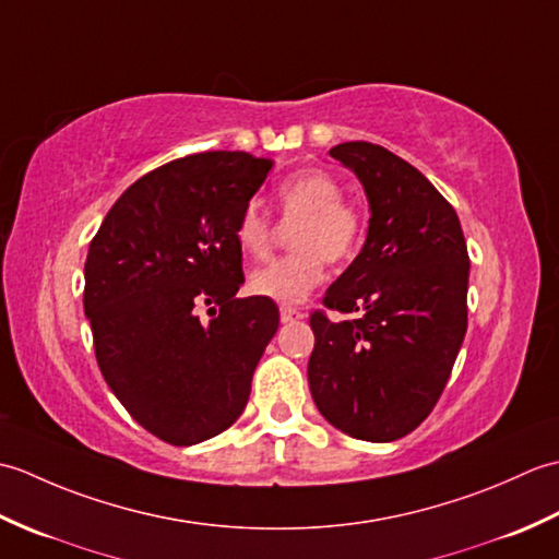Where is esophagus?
Returning a JSON list of instances; mask_svg holds the SVG:
<instances>
[{"instance_id": "34e87169", "label": "esophagus", "mask_w": 559, "mask_h": 559, "mask_svg": "<svg viewBox=\"0 0 559 559\" xmlns=\"http://www.w3.org/2000/svg\"><path fill=\"white\" fill-rule=\"evenodd\" d=\"M305 319V312H300L298 307H290V305H283L281 307V322L288 324V322H300Z\"/></svg>"}]
</instances>
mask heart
<instances>
[{"mask_svg":"<svg viewBox=\"0 0 559 559\" xmlns=\"http://www.w3.org/2000/svg\"><path fill=\"white\" fill-rule=\"evenodd\" d=\"M283 218L293 228L298 252L269 261L249 276V288L276 302H300L324 281L326 259L346 261L362 240V216L343 201V187L324 170H302L278 187ZM237 249L247 259H264L273 242V223L261 201H247L235 223Z\"/></svg>","mask_w":559,"mask_h":559,"instance_id":"1","label":"heart"}]
</instances>
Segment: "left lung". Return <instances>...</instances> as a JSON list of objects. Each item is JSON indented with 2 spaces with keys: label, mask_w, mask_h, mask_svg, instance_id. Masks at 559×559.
Wrapping results in <instances>:
<instances>
[{
  "label": "left lung",
  "mask_w": 559,
  "mask_h": 559,
  "mask_svg": "<svg viewBox=\"0 0 559 559\" xmlns=\"http://www.w3.org/2000/svg\"><path fill=\"white\" fill-rule=\"evenodd\" d=\"M370 201L360 254L312 312L307 379L319 413L355 439L394 442L442 396L468 326V249L456 211L394 153L348 141L329 151Z\"/></svg>",
  "instance_id": "8db88e82"
}]
</instances>
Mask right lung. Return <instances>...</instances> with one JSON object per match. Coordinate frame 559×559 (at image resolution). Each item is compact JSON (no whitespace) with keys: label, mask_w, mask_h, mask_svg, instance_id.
Masks as SVG:
<instances>
[{"label":"right lung","mask_w":559,"mask_h":559,"mask_svg":"<svg viewBox=\"0 0 559 559\" xmlns=\"http://www.w3.org/2000/svg\"><path fill=\"white\" fill-rule=\"evenodd\" d=\"M273 160L242 151L177 158L127 189L86 257V312L105 382L132 418L175 447L240 418L252 374L278 329L245 283L235 223ZM211 304L212 319L195 310Z\"/></svg>","instance_id":"right-lung-1"}]
</instances>
